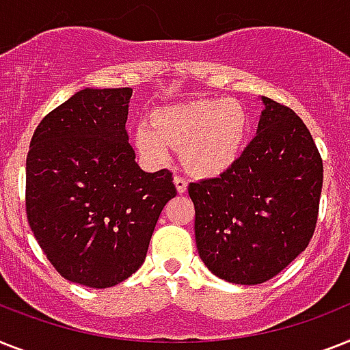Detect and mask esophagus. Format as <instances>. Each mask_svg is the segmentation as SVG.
Wrapping results in <instances>:
<instances>
[{
    "instance_id": "1",
    "label": "esophagus",
    "mask_w": 350,
    "mask_h": 350,
    "mask_svg": "<svg viewBox=\"0 0 350 350\" xmlns=\"http://www.w3.org/2000/svg\"><path fill=\"white\" fill-rule=\"evenodd\" d=\"M174 185H176V190H178L180 194H183L185 190H187V187H189L187 180H185V178H181V176H174Z\"/></svg>"
}]
</instances>
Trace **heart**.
<instances>
[{
	"label": "heart",
	"mask_w": 350,
	"mask_h": 350,
	"mask_svg": "<svg viewBox=\"0 0 350 350\" xmlns=\"http://www.w3.org/2000/svg\"><path fill=\"white\" fill-rule=\"evenodd\" d=\"M248 113L234 100L204 98L154 111L136 131V147L149 163H165L181 149L185 169L198 178H217L239 160L248 136Z\"/></svg>",
	"instance_id": "obj_1"
}]
</instances>
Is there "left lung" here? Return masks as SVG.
Returning a JSON list of instances; mask_svg holds the SVG:
<instances>
[{"label":"left lung","mask_w":350,"mask_h":350,"mask_svg":"<svg viewBox=\"0 0 350 350\" xmlns=\"http://www.w3.org/2000/svg\"><path fill=\"white\" fill-rule=\"evenodd\" d=\"M257 135L219 178L189 185L196 244L226 282L255 286L280 273L314 234L323 165L302 118L262 96Z\"/></svg>","instance_id":"8db88e82"}]
</instances>
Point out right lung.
Instances as JSON below:
<instances>
[{
    "mask_svg": "<svg viewBox=\"0 0 350 350\" xmlns=\"http://www.w3.org/2000/svg\"><path fill=\"white\" fill-rule=\"evenodd\" d=\"M131 88H86L48 113L27 156V217L53 268L104 289L146 260L172 172H146L126 131Z\"/></svg>",
    "mask_w": 350,
    "mask_h": 350,
    "instance_id": "add662e5",
    "label": "right lung"
}]
</instances>
